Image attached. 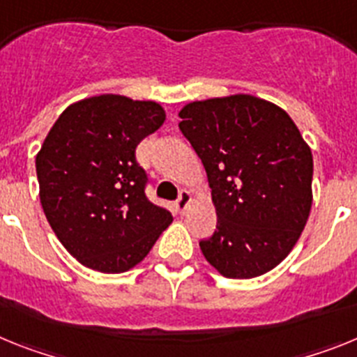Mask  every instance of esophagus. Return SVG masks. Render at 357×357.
Returning <instances> with one entry per match:
<instances>
[{
  "instance_id": "1",
  "label": "esophagus",
  "mask_w": 357,
  "mask_h": 357,
  "mask_svg": "<svg viewBox=\"0 0 357 357\" xmlns=\"http://www.w3.org/2000/svg\"><path fill=\"white\" fill-rule=\"evenodd\" d=\"M190 203H192V196H190V192L183 190L181 194H179L178 201H176V208H178L179 212H181V213H185V210H187L188 206H190Z\"/></svg>"
}]
</instances>
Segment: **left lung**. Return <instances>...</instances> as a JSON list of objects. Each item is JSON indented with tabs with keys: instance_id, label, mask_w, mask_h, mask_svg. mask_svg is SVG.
I'll list each match as a JSON object with an SVG mask.
<instances>
[{
	"instance_id": "8db88e82",
	"label": "left lung",
	"mask_w": 357,
	"mask_h": 357,
	"mask_svg": "<svg viewBox=\"0 0 357 357\" xmlns=\"http://www.w3.org/2000/svg\"><path fill=\"white\" fill-rule=\"evenodd\" d=\"M179 129L203 161L217 230L201 241L226 278L277 268L305 228L312 204V154L289 114L252 95L190 102Z\"/></svg>"
}]
</instances>
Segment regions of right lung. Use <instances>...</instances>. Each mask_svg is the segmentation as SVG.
Wrapping results in <instances>:
<instances>
[{"mask_svg":"<svg viewBox=\"0 0 357 357\" xmlns=\"http://www.w3.org/2000/svg\"><path fill=\"white\" fill-rule=\"evenodd\" d=\"M165 122L153 100L98 95L68 105L36 156L39 197L70 255L100 273H123L147 257L172 222L145 196L136 147Z\"/></svg>","mask_w":357,"mask_h":357,"instance_id":"right-lung-1","label":"right lung"}]
</instances>
